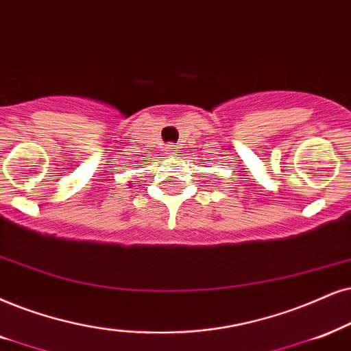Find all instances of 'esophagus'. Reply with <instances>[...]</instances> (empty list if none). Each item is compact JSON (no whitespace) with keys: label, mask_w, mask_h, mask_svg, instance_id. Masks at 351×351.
<instances>
[{"label":"esophagus","mask_w":351,"mask_h":351,"mask_svg":"<svg viewBox=\"0 0 351 351\" xmlns=\"http://www.w3.org/2000/svg\"><path fill=\"white\" fill-rule=\"evenodd\" d=\"M165 149H167V154L168 155H176V154H178V145H175V144H168Z\"/></svg>","instance_id":"34e87169"}]
</instances>
